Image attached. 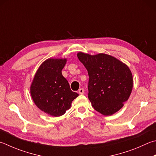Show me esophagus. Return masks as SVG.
Masks as SVG:
<instances>
[{
    "label": "esophagus",
    "mask_w": 156,
    "mask_h": 156,
    "mask_svg": "<svg viewBox=\"0 0 156 156\" xmlns=\"http://www.w3.org/2000/svg\"><path fill=\"white\" fill-rule=\"evenodd\" d=\"M78 93H79V94H80V95H83L84 93V89H82V88H81V89H79V90H78Z\"/></svg>",
    "instance_id": "1"
}]
</instances>
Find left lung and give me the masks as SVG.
<instances>
[{"instance_id": "1", "label": "left lung", "mask_w": 156, "mask_h": 156, "mask_svg": "<svg viewBox=\"0 0 156 156\" xmlns=\"http://www.w3.org/2000/svg\"><path fill=\"white\" fill-rule=\"evenodd\" d=\"M89 74L88 98L95 110L113 115L128 100L133 87L132 74L125 63L106 54L78 53Z\"/></svg>"}]
</instances>
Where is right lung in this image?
Here are the masks:
<instances>
[{
	"instance_id": "right-lung-1",
	"label": "right lung",
	"mask_w": 156,
	"mask_h": 156,
	"mask_svg": "<svg viewBox=\"0 0 156 156\" xmlns=\"http://www.w3.org/2000/svg\"><path fill=\"white\" fill-rule=\"evenodd\" d=\"M66 58H48L37 71L30 86V95L35 105L52 117L64 115L72 101L78 96L70 89L61 71Z\"/></svg>"
}]
</instances>
